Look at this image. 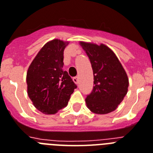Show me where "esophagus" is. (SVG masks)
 <instances>
[{
	"label": "esophagus",
	"mask_w": 153,
	"mask_h": 153,
	"mask_svg": "<svg viewBox=\"0 0 153 153\" xmlns=\"http://www.w3.org/2000/svg\"><path fill=\"white\" fill-rule=\"evenodd\" d=\"M73 81H74L75 84H79V77H74V78H73Z\"/></svg>",
	"instance_id": "1"
}]
</instances>
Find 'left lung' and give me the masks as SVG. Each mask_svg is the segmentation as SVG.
Wrapping results in <instances>:
<instances>
[{
  "label": "left lung",
  "mask_w": 153,
  "mask_h": 153,
  "mask_svg": "<svg viewBox=\"0 0 153 153\" xmlns=\"http://www.w3.org/2000/svg\"><path fill=\"white\" fill-rule=\"evenodd\" d=\"M90 60L94 86L85 102L88 108L97 114L115 110L126 96L128 78L118 58L104 44L80 42Z\"/></svg>",
  "instance_id": "left-lung-1"
}]
</instances>
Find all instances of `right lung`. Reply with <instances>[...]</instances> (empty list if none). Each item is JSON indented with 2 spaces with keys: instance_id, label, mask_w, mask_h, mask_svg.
Instances as JSON below:
<instances>
[{
  "instance_id": "add662e5",
  "label": "right lung",
  "mask_w": 153,
  "mask_h": 153,
  "mask_svg": "<svg viewBox=\"0 0 153 153\" xmlns=\"http://www.w3.org/2000/svg\"><path fill=\"white\" fill-rule=\"evenodd\" d=\"M68 43L57 39L46 43L27 71L28 96L36 108L45 114H54L65 107L77 88L63 69Z\"/></svg>"
}]
</instances>
